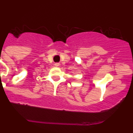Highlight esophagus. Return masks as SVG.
<instances>
[{
  "mask_svg": "<svg viewBox=\"0 0 133 133\" xmlns=\"http://www.w3.org/2000/svg\"><path fill=\"white\" fill-rule=\"evenodd\" d=\"M55 65L56 66H59V63H55Z\"/></svg>",
  "mask_w": 133,
  "mask_h": 133,
  "instance_id": "1",
  "label": "esophagus"
}]
</instances>
